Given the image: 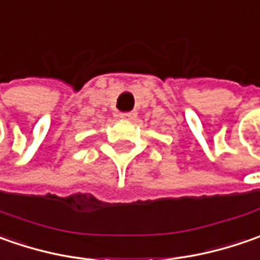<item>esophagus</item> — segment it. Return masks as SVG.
Listing matches in <instances>:
<instances>
[{
	"label": "esophagus",
	"mask_w": 260,
	"mask_h": 260,
	"mask_svg": "<svg viewBox=\"0 0 260 260\" xmlns=\"http://www.w3.org/2000/svg\"><path fill=\"white\" fill-rule=\"evenodd\" d=\"M137 113L136 111H127V113H120V117L124 118V120H135Z\"/></svg>",
	"instance_id": "obj_1"
}]
</instances>
